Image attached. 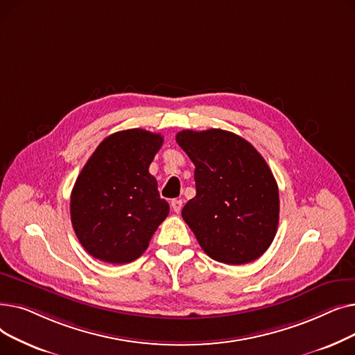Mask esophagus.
I'll use <instances>...</instances> for the list:
<instances>
[{"label":"esophagus","instance_id":"34e87169","mask_svg":"<svg viewBox=\"0 0 355 355\" xmlns=\"http://www.w3.org/2000/svg\"><path fill=\"white\" fill-rule=\"evenodd\" d=\"M171 207H173V210H174L175 213H180L181 209H182V200L174 198V200L171 201Z\"/></svg>","mask_w":355,"mask_h":355}]
</instances>
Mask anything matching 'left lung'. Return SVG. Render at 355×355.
<instances>
[{"mask_svg":"<svg viewBox=\"0 0 355 355\" xmlns=\"http://www.w3.org/2000/svg\"><path fill=\"white\" fill-rule=\"evenodd\" d=\"M194 162L196 197L181 214L201 249L226 265H245L262 256L279 223V191L269 165L256 148L223 129L177 134Z\"/></svg>","mask_w":355,"mask_h":355,"instance_id":"8db88e82","label":"left lung"}]
</instances>
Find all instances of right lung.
<instances>
[{
  "label": "right lung",
  "mask_w": 355,
  "mask_h": 355,
  "mask_svg": "<svg viewBox=\"0 0 355 355\" xmlns=\"http://www.w3.org/2000/svg\"><path fill=\"white\" fill-rule=\"evenodd\" d=\"M164 138L145 129H126L105 138L80 171L70 197L73 230L95 259L129 263L170 213L159 197L149 164Z\"/></svg>",
  "instance_id": "add662e5"
}]
</instances>
